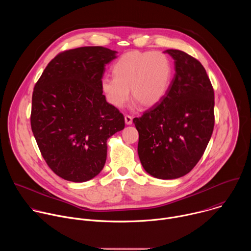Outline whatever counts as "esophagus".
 <instances>
[{
	"instance_id": "1",
	"label": "esophagus",
	"mask_w": 251,
	"mask_h": 251,
	"mask_svg": "<svg viewBox=\"0 0 251 251\" xmlns=\"http://www.w3.org/2000/svg\"><path fill=\"white\" fill-rule=\"evenodd\" d=\"M124 119H125V123H126L127 125H131L132 122H133V117L130 116V115H125Z\"/></svg>"
}]
</instances>
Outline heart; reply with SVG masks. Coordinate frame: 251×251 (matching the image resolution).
<instances>
[{"instance_id":"heart-1","label":"heart","mask_w":251,"mask_h":251,"mask_svg":"<svg viewBox=\"0 0 251 251\" xmlns=\"http://www.w3.org/2000/svg\"><path fill=\"white\" fill-rule=\"evenodd\" d=\"M114 77L101 79V90L112 106L123 108L131 96L140 106L150 108L165 97L172 79V64L160 51H129L112 67Z\"/></svg>"}]
</instances>
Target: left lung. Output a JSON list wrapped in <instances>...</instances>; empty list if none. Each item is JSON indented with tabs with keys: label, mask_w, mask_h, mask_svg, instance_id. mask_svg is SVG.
Segmentation results:
<instances>
[{
	"label": "left lung",
	"mask_w": 251,
	"mask_h": 251,
	"mask_svg": "<svg viewBox=\"0 0 251 251\" xmlns=\"http://www.w3.org/2000/svg\"><path fill=\"white\" fill-rule=\"evenodd\" d=\"M164 52L175 60L168 92L133 122L143 168L157 178L173 180L190 173L203 155L214 126V93L198 59L177 50Z\"/></svg>",
	"instance_id": "left-lung-1"
}]
</instances>
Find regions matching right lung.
Listing matches in <instances>:
<instances>
[{
  "label": "right lung",
  "instance_id": "right-lung-1",
  "mask_svg": "<svg viewBox=\"0 0 251 251\" xmlns=\"http://www.w3.org/2000/svg\"><path fill=\"white\" fill-rule=\"evenodd\" d=\"M117 51L84 47L57 54L35 84L30 125L49 167L69 182H87L103 169L107 140L125 127L101 90L105 65Z\"/></svg>",
  "mask_w": 251,
  "mask_h": 251
}]
</instances>
